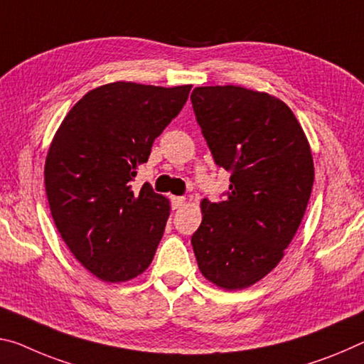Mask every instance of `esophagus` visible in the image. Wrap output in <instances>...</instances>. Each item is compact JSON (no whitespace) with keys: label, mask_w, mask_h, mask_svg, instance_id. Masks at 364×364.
<instances>
[{"label":"esophagus","mask_w":364,"mask_h":364,"mask_svg":"<svg viewBox=\"0 0 364 364\" xmlns=\"http://www.w3.org/2000/svg\"><path fill=\"white\" fill-rule=\"evenodd\" d=\"M184 203H186V199H184V198H171L173 209H180L181 205H184Z\"/></svg>","instance_id":"obj_1"}]
</instances>
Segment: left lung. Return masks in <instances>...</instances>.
Masks as SVG:
<instances>
[{"instance_id":"obj_1","label":"left lung","mask_w":364,"mask_h":364,"mask_svg":"<svg viewBox=\"0 0 364 364\" xmlns=\"http://www.w3.org/2000/svg\"><path fill=\"white\" fill-rule=\"evenodd\" d=\"M191 102L213 160L232 171L228 199L200 203L191 245L207 280L243 290L285 256L313 189V154L291 109L267 92L209 85Z\"/></svg>"}]
</instances>
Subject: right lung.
Returning <instances> with one entry per match:
<instances>
[{"mask_svg":"<svg viewBox=\"0 0 364 364\" xmlns=\"http://www.w3.org/2000/svg\"><path fill=\"white\" fill-rule=\"evenodd\" d=\"M193 85H100L69 109L45 160L51 217L73 256L103 282H128L151 265L170 200L144 184L137 166L181 112Z\"/></svg>","mask_w":364,"mask_h":364,"instance_id":"1","label":"right lung"}]
</instances>
